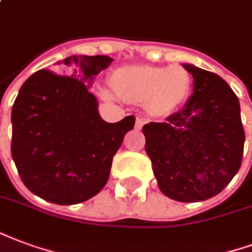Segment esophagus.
Masks as SVG:
<instances>
[{
    "mask_svg": "<svg viewBox=\"0 0 252 252\" xmlns=\"http://www.w3.org/2000/svg\"><path fill=\"white\" fill-rule=\"evenodd\" d=\"M144 119H141V117H136V123H135V128L136 129H141V126H144Z\"/></svg>",
    "mask_w": 252,
    "mask_h": 252,
    "instance_id": "obj_1",
    "label": "esophagus"
}]
</instances>
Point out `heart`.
Listing matches in <instances>:
<instances>
[{
    "instance_id": "1",
    "label": "heart",
    "mask_w": 252,
    "mask_h": 252,
    "mask_svg": "<svg viewBox=\"0 0 252 252\" xmlns=\"http://www.w3.org/2000/svg\"><path fill=\"white\" fill-rule=\"evenodd\" d=\"M191 76L182 66H123L111 76L112 91L123 100L147 102L154 115H165L187 100Z\"/></svg>"
}]
</instances>
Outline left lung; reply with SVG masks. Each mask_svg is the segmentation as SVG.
Listing matches in <instances>:
<instances>
[{"instance_id":"1","label":"left lung","mask_w":252,"mask_h":252,"mask_svg":"<svg viewBox=\"0 0 252 252\" xmlns=\"http://www.w3.org/2000/svg\"><path fill=\"white\" fill-rule=\"evenodd\" d=\"M193 88L182 111L143 126L145 152L160 191L192 203L224 189L240 168L245 131L236 94L220 76L182 64Z\"/></svg>"}]
</instances>
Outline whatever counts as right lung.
<instances>
[{"label":"right lung","mask_w":252,"mask_h":252,"mask_svg":"<svg viewBox=\"0 0 252 252\" xmlns=\"http://www.w3.org/2000/svg\"><path fill=\"white\" fill-rule=\"evenodd\" d=\"M109 56H70L59 73L41 69L22 84L12 109V158L22 183L46 202L70 206L101 191L135 117L104 121L89 92ZM64 74V76H61Z\"/></svg>","instance_id":"obj_1"}]
</instances>
